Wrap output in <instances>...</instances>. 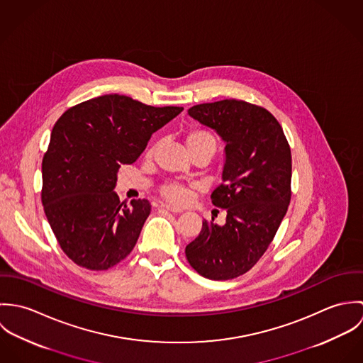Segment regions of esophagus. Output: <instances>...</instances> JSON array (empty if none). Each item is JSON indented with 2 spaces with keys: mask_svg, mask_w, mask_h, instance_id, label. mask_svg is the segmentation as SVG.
<instances>
[{
  "mask_svg": "<svg viewBox=\"0 0 363 363\" xmlns=\"http://www.w3.org/2000/svg\"><path fill=\"white\" fill-rule=\"evenodd\" d=\"M160 208H163V209H166V211H170V212H173V213H179V212H182V209H179V208L170 207V206H166V204H162Z\"/></svg>",
  "mask_w": 363,
  "mask_h": 363,
  "instance_id": "esophagus-1",
  "label": "esophagus"
}]
</instances>
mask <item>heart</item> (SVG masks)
<instances>
[{
    "instance_id": "1",
    "label": "heart",
    "mask_w": 363,
    "mask_h": 363,
    "mask_svg": "<svg viewBox=\"0 0 363 363\" xmlns=\"http://www.w3.org/2000/svg\"><path fill=\"white\" fill-rule=\"evenodd\" d=\"M184 143L189 154L191 156L207 155L209 159L215 155V152L219 148V140L218 137L207 128L197 127L184 135ZM155 147L150 148L147 155H154ZM160 197L172 204V206H184L190 200V187L177 183V182H167L159 187Z\"/></svg>"
}]
</instances>
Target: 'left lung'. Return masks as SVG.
<instances>
[{"label": "left lung", "instance_id": "obj_1", "mask_svg": "<svg viewBox=\"0 0 363 363\" xmlns=\"http://www.w3.org/2000/svg\"><path fill=\"white\" fill-rule=\"evenodd\" d=\"M189 114L226 144L223 183L211 194L215 207L226 209V222L204 220L186 257L208 279H233L256 265L288 211L291 148L277 118L257 104L225 99L196 104Z\"/></svg>", "mask_w": 363, "mask_h": 363}]
</instances>
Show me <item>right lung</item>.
Listing matches in <instances>:
<instances>
[{"instance_id": "right-lung-1", "label": "right lung", "mask_w": 363, "mask_h": 363, "mask_svg": "<svg viewBox=\"0 0 363 363\" xmlns=\"http://www.w3.org/2000/svg\"><path fill=\"white\" fill-rule=\"evenodd\" d=\"M183 107L104 95L69 107L54 124L42 162V204L52 233L77 265L101 271L125 259L151 213L148 200L120 203V164L134 163L151 135Z\"/></svg>"}]
</instances>
